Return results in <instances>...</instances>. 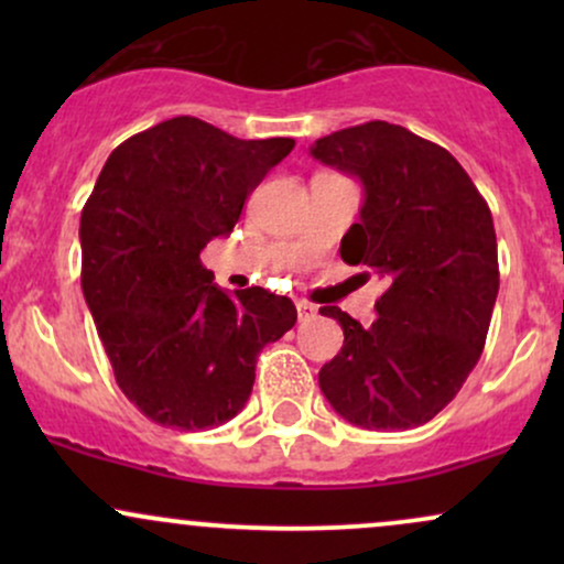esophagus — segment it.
I'll use <instances>...</instances> for the list:
<instances>
[{
	"instance_id": "34e87169",
	"label": "esophagus",
	"mask_w": 564,
	"mask_h": 564,
	"mask_svg": "<svg viewBox=\"0 0 564 564\" xmlns=\"http://www.w3.org/2000/svg\"><path fill=\"white\" fill-rule=\"evenodd\" d=\"M315 313H318V307H315V304H310V302H304V300L296 302V315H300V321L315 318Z\"/></svg>"
}]
</instances>
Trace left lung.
I'll use <instances>...</instances> for the list:
<instances>
[{
	"mask_svg": "<svg viewBox=\"0 0 564 564\" xmlns=\"http://www.w3.org/2000/svg\"><path fill=\"white\" fill-rule=\"evenodd\" d=\"M310 153L364 185L339 254L384 281L371 326L321 307L345 332L321 392L364 430L426 424L462 390L488 336L498 294L488 204L445 148L387 121L339 129Z\"/></svg>",
	"mask_w": 564,
	"mask_h": 564,
	"instance_id": "1",
	"label": "left lung"
}]
</instances>
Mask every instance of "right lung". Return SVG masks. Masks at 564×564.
<instances>
[{
    "label": "right lung",
    "instance_id": "obj_1",
    "mask_svg": "<svg viewBox=\"0 0 564 564\" xmlns=\"http://www.w3.org/2000/svg\"><path fill=\"white\" fill-rule=\"evenodd\" d=\"M291 148L177 116L102 166L82 209V291L116 384L151 422L185 432L230 422L254 387L257 355L296 323L289 296L228 294L200 264Z\"/></svg>",
    "mask_w": 564,
    "mask_h": 564
}]
</instances>
